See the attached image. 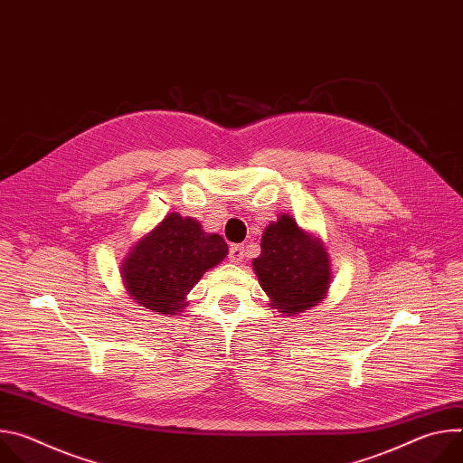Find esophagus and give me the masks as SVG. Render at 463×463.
<instances>
[{"instance_id": "obj_1", "label": "esophagus", "mask_w": 463, "mask_h": 463, "mask_svg": "<svg viewBox=\"0 0 463 463\" xmlns=\"http://www.w3.org/2000/svg\"><path fill=\"white\" fill-rule=\"evenodd\" d=\"M243 245H231V249H229V260L232 261V263H240L241 260H243Z\"/></svg>"}]
</instances>
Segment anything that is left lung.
<instances>
[{
	"instance_id": "1",
	"label": "left lung",
	"mask_w": 463,
	"mask_h": 463,
	"mask_svg": "<svg viewBox=\"0 0 463 463\" xmlns=\"http://www.w3.org/2000/svg\"><path fill=\"white\" fill-rule=\"evenodd\" d=\"M261 252L252 269L271 307L291 317L317 306L329 289L332 268L322 241L282 214L261 236Z\"/></svg>"
}]
</instances>
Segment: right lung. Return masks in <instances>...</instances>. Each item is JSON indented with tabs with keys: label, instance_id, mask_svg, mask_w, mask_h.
Masks as SVG:
<instances>
[{
	"label": "right lung",
	"instance_id": "1",
	"mask_svg": "<svg viewBox=\"0 0 463 463\" xmlns=\"http://www.w3.org/2000/svg\"><path fill=\"white\" fill-rule=\"evenodd\" d=\"M220 234H207L202 223L170 213L143 236L122 261L120 275L128 295L146 309L175 315L200 279L227 256Z\"/></svg>",
	"mask_w": 463,
	"mask_h": 463
}]
</instances>
